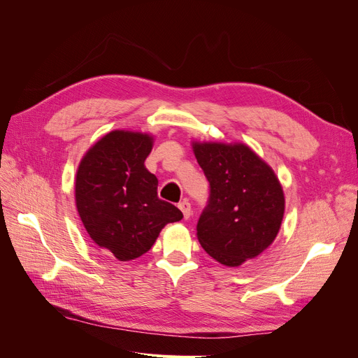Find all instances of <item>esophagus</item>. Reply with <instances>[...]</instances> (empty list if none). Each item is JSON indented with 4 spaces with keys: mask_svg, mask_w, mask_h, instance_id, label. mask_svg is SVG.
<instances>
[{
    "mask_svg": "<svg viewBox=\"0 0 358 358\" xmlns=\"http://www.w3.org/2000/svg\"><path fill=\"white\" fill-rule=\"evenodd\" d=\"M179 209H180V212L183 213V218H185V220H188L189 216H191V213H192L191 204H189V201H187V200H183L182 203H179Z\"/></svg>",
    "mask_w": 358,
    "mask_h": 358,
    "instance_id": "1",
    "label": "esophagus"
}]
</instances>
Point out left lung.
Masks as SVG:
<instances>
[{
  "instance_id": "8db88e82",
  "label": "left lung",
  "mask_w": 358,
  "mask_h": 358,
  "mask_svg": "<svg viewBox=\"0 0 358 358\" xmlns=\"http://www.w3.org/2000/svg\"><path fill=\"white\" fill-rule=\"evenodd\" d=\"M191 146L210 183L197 239L216 262L239 267L275 242L285 212L282 185L245 143L192 140Z\"/></svg>"
}]
</instances>
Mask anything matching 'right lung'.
<instances>
[{"instance_id": "right-lung-1", "label": "right lung", "mask_w": 358, "mask_h": 358, "mask_svg": "<svg viewBox=\"0 0 358 358\" xmlns=\"http://www.w3.org/2000/svg\"><path fill=\"white\" fill-rule=\"evenodd\" d=\"M154 136L113 129L82 157L74 180V200L92 242L119 262L148 252L159 231L183 218L158 199V179L145 167Z\"/></svg>"}]
</instances>
